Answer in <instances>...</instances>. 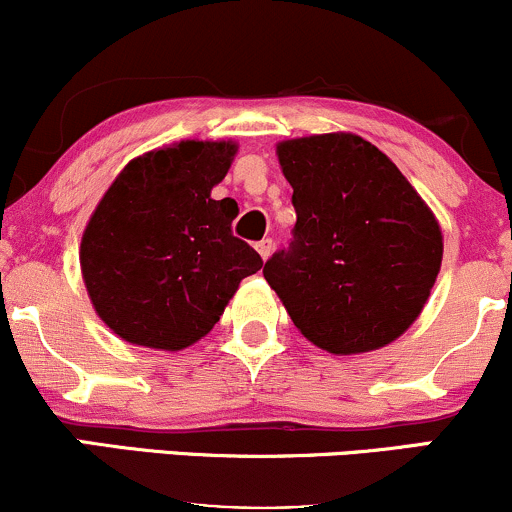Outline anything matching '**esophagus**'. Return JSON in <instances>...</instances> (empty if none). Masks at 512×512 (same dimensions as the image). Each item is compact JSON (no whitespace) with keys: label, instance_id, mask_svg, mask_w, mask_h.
Here are the masks:
<instances>
[{"label":"esophagus","instance_id":"1","mask_svg":"<svg viewBox=\"0 0 512 512\" xmlns=\"http://www.w3.org/2000/svg\"><path fill=\"white\" fill-rule=\"evenodd\" d=\"M255 248H257V252H260V257H262V260H267V257L272 255V250H274V243H272V238H264V240H260V243H257Z\"/></svg>","mask_w":512,"mask_h":512}]
</instances>
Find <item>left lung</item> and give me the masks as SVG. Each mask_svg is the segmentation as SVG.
I'll return each instance as SVG.
<instances>
[{
    "label": "left lung",
    "instance_id": "obj_1",
    "mask_svg": "<svg viewBox=\"0 0 512 512\" xmlns=\"http://www.w3.org/2000/svg\"><path fill=\"white\" fill-rule=\"evenodd\" d=\"M293 187L289 248L264 279L320 349L363 354L395 342L431 296L443 262L433 211L378 146L334 132L276 146Z\"/></svg>",
    "mask_w": 512,
    "mask_h": 512
}]
</instances>
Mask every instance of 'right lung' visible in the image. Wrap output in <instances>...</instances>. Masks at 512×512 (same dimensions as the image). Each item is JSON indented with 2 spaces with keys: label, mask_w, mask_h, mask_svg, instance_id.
Wrapping results in <instances>:
<instances>
[{
  "label": "right lung",
  "mask_w": 512,
  "mask_h": 512,
  "mask_svg": "<svg viewBox=\"0 0 512 512\" xmlns=\"http://www.w3.org/2000/svg\"><path fill=\"white\" fill-rule=\"evenodd\" d=\"M236 151L197 139L149 151L122 168L88 219L79 250L86 291L125 342L187 349L262 269L231 231L236 199H211Z\"/></svg>",
  "instance_id": "obj_1"
}]
</instances>
